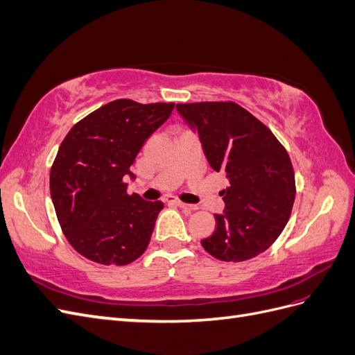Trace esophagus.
I'll return each instance as SVG.
<instances>
[{
    "instance_id": "1",
    "label": "esophagus",
    "mask_w": 355,
    "mask_h": 355,
    "mask_svg": "<svg viewBox=\"0 0 355 355\" xmlns=\"http://www.w3.org/2000/svg\"><path fill=\"white\" fill-rule=\"evenodd\" d=\"M167 201H168V202H173V204H176V206H179L180 209H184V210H187V211H192V210H197V206H192V204H187V202H182V201L176 200V198H167Z\"/></svg>"
}]
</instances>
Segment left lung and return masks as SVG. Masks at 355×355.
Segmentation results:
<instances>
[{
  "label": "left lung",
  "mask_w": 355,
  "mask_h": 355,
  "mask_svg": "<svg viewBox=\"0 0 355 355\" xmlns=\"http://www.w3.org/2000/svg\"><path fill=\"white\" fill-rule=\"evenodd\" d=\"M180 116L198 132L213 170L230 180L216 230L201 240L225 262H243L265 252L280 235L296 196L295 171L284 146L263 123L234 102L178 103Z\"/></svg>",
  "instance_id": "8db88e82"
}]
</instances>
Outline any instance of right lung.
I'll return each mask as SVG.
<instances>
[{
	"label": "right lung",
	"mask_w": 355,
	"mask_h": 355,
	"mask_svg": "<svg viewBox=\"0 0 355 355\" xmlns=\"http://www.w3.org/2000/svg\"><path fill=\"white\" fill-rule=\"evenodd\" d=\"M175 103L118 99L75 124L50 170V194L69 244L102 265H127L151 240L161 201L127 194L125 176Z\"/></svg>",
	"instance_id": "right-lung-1"
}]
</instances>
